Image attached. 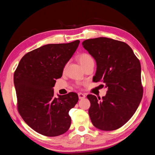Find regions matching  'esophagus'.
<instances>
[{
    "instance_id": "esophagus-1",
    "label": "esophagus",
    "mask_w": 155,
    "mask_h": 155,
    "mask_svg": "<svg viewBox=\"0 0 155 155\" xmlns=\"http://www.w3.org/2000/svg\"><path fill=\"white\" fill-rule=\"evenodd\" d=\"M78 97H79V100H82L85 97V95L84 94L80 92V93H78Z\"/></svg>"
}]
</instances>
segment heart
<instances>
[{
  "label": "heart",
  "mask_w": 155,
  "mask_h": 155,
  "mask_svg": "<svg viewBox=\"0 0 155 155\" xmlns=\"http://www.w3.org/2000/svg\"><path fill=\"white\" fill-rule=\"evenodd\" d=\"M78 61L79 64L83 67V68L88 64L94 63V60L92 58L90 55L87 53H83L78 55Z\"/></svg>",
  "instance_id": "obj_1"
}]
</instances>
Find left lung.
I'll return each mask as SVG.
<instances>
[{"label":"left lung","instance_id":"obj_1","mask_svg":"<svg viewBox=\"0 0 155 155\" xmlns=\"http://www.w3.org/2000/svg\"><path fill=\"white\" fill-rule=\"evenodd\" d=\"M96 60L94 82H103L107 88L102 99L87 95L88 114L94 126L103 130L122 127L138 109L143 96L141 65L130 46L107 37L87 39L82 43Z\"/></svg>","mask_w":155,"mask_h":155}]
</instances>
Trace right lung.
<instances>
[{
	"instance_id": "1",
	"label": "right lung",
	"mask_w": 155,
	"mask_h": 155,
	"mask_svg": "<svg viewBox=\"0 0 155 155\" xmlns=\"http://www.w3.org/2000/svg\"><path fill=\"white\" fill-rule=\"evenodd\" d=\"M79 42L48 44L32 50L23 56L14 73L18 111L41 134L57 137L66 133L71 125L68 112L78 103V96L69 92L55 97L53 87Z\"/></svg>"
}]
</instances>
